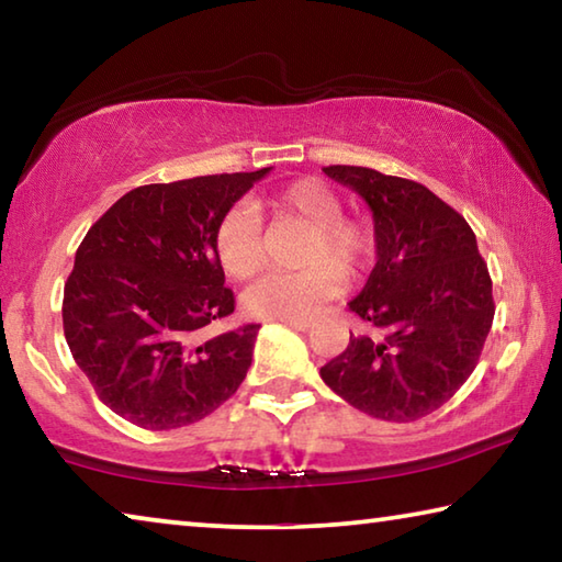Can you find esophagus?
<instances>
[{
	"label": "esophagus",
	"mask_w": 562,
	"mask_h": 562,
	"mask_svg": "<svg viewBox=\"0 0 562 562\" xmlns=\"http://www.w3.org/2000/svg\"><path fill=\"white\" fill-rule=\"evenodd\" d=\"M284 325L288 327H292V329H297V331H307V329H312V322L310 319H282Z\"/></svg>",
	"instance_id": "obj_1"
}]
</instances>
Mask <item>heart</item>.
<instances>
[{"mask_svg": "<svg viewBox=\"0 0 562 562\" xmlns=\"http://www.w3.org/2000/svg\"><path fill=\"white\" fill-rule=\"evenodd\" d=\"M265 205L278 217L307 225L292 272H272L245 292V307L268 319H304L335 297L341 278H357L372 258V227L364 217L341 215L339 195L315 178L294 180ZM213 250L235 280H250L265 265L262 223L252 205H233L215 225Z\"/></svg>", "mask_w": 562, "mask_h": 562, "instance_id": "heart-1", "label": "heart"}]
</instances>
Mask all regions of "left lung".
Masks as SVG:
<instances>
[{
    "label": "left lung",
    "instance_id": "1",
    "mask_svg": "<svg viewBox=\"0 0 562 562\" xmlns=\"http://www.w3.org/2000/svg\"><path fill=\"white\" fill-rule=\"evenodd\" d=\"M374 217L376 265L349 310L364 322L322 382L359 412L416 422L459 392L493 325V284L463 215L416 180L327 166Z\"/></svg>",
    "mask_w": 562,
    "mask_h": 562
}]
</instances>
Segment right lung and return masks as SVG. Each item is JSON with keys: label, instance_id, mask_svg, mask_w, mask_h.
I'll list each match as a JSON object with an SVG mask.
<instances>
[{"label": "right lung", "instance_id": "right-lung-1", "mask_svg": "<svg viewBox=\"0 0 562 562\" xmlns=\"http://www.w3.org/2000/svg\"><path fill=\"white\" fill-rule=\"evenodd\" d=\"M268 173L133 188L76 250L64 284L66 345L101 402L140 429L201 422L250 369L260 325L207 335L235 312L213 233Z\"/></svg>", "mask_w": 562, "mask_h": 562}]
</instances>
